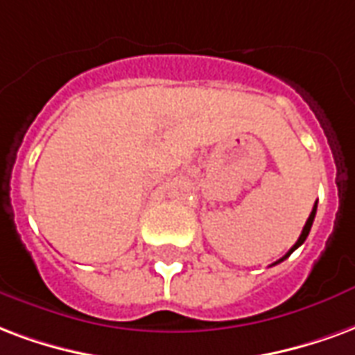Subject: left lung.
<instances>
[{"label": "left lung", "mask_w": 355, "mask_h": 355, "mask_svg": "<svg viewBox=\"0 0 355 355\" xmlns=\"http://www.w3.org/2000/svg\"><path fill=\"white\" fill-rule=\"evenodd\" d=\"M315 209H318V202L314 204V208H312V211H310V217H309V219H306V225H304V227H302V232H301V236H299V240H297V242H295L293 248H291V250H289V252H287L286 255H284V257H282V259L276 261V263H274V265H278V263H282V261H284V259H287V257H289V255H291V253H293L295 250H297V248H299V245H301L302 242H304V240H306V236H309L310 229H312V223H314Z\"/></svg>", "instance_id": "8db88e82"}]
</instances>
